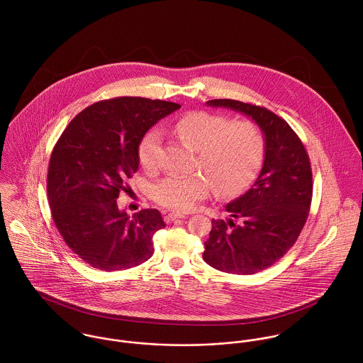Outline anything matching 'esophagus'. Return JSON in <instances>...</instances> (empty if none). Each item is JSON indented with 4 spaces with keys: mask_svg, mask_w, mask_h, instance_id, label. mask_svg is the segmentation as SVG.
Wrapping results in <instances>:
<instances>
[{
    "mask_svg": "<svg viewBox=\"0 0 363 363\" xmlns=\"http://www.w3.org/2000/svg\"><path fill=\"white\" fill-rule=\"evenodd\" d=\"M183 218H184L183 213H174V212H172V213H167V215L164 216V220L169 223V222H173V220H176V219H183Z\"/></svg>",
    "mask_w": 363,
    "mask_h": 363,
    "instance_id": "esophagus-1",
    "label": "esophagus"
}]
</instances>
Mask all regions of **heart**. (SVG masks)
I'll return each instance as SVG.
<instances>
[{
  "label": "heart",
  "instance_id": "1",
  "mask_svg": "<svg viewBox=\"0 0 363 363\" xmlns=\"http://www.w3.org/2000/svg\"><path fill=\"white\" fill-rule=\"evenodd\" d=\"M173 134L197 151L201 174H172L155 187V200L174 212H187L207 199L211 184L219 194H235L252 183L264 156V137L250 120H230L209 111H189L172 125ZM160 138L147 133L138 145V160L147 172L159 167Z\"/></svg>",
  "mask_w": 363,
  "mask_h": 363
}]
</instances>
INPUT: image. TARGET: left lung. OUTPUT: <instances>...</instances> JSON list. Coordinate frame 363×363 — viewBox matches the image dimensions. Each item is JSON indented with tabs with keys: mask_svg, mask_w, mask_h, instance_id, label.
<instances>
[{
	"mask_svg": "<svg viewBox=\"0 0 363 363\" xmlns=\"http://www.w3.org/2000/svg\"><path fill=\"white\" fill-rule=\"evenodd\" d=\"M252 117L265 138L262 169L252 189L226 206L230 219H212L203 259L215 269L249 275L285 256L311 211L309 155L291 125L271 110L232 99L208 101Z\"/></svg>",
	"mask_w": 363,
	"mask_h": 363,
	"instance_id": "1",
	"label": "left lung"
}]
</instances>
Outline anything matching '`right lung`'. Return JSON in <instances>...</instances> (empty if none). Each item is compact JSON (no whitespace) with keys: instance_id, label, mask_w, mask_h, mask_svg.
I'll use <instances>...</instances> for the list:
<instances>
[{"instance_id":"add662e5","label":"right lung","mask_w":363,"mask_h":363,"mask_svg":"<svg viewBox=\"0 0 363 363\" xmlns=\"http://www.w3.org/2000/svg\"><path fill=\"white\" fill-rule=\"evenodd\" d=\"M179 107L137 96L101 101L77 114L54 145L48 172L52 220L91 267L128 269L154 255L152 238L166 226L160 212L141 209L130 218L116 200L138 169L145 133Z\"/></svg>"}]
</instances>
